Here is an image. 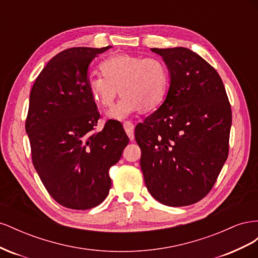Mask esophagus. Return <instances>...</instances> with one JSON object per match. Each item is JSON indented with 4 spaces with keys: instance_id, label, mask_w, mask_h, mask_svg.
I'll list each match as a JSON object with an SVG mask.
<instances>
[{
    "instance_id": "obj_1",
    "label": "esophagus",
    "mask_w": 258,
    "mask_h": 258,
    "mask_svg": "<svg viewBox=\"0 0 258 258\" xmlns=\"http://www.w3.org/2000/svg\"><path fill=\"white\" fill-rule=\"evenodd\" d=\"M123 128H124V131H126V134L128 135L129 139L134 140L135 139V134H134L135 124L132 123L131 121H124L123 122Z\"/></svg>"
}]
</instances>
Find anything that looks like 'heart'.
Masks as SVG:
<instances>
[{"label":"heart","mask_w":258,"mask_h":258,"mask_svg":"<svg viewBox=\"0 0 258 258\" xmlns=\"http://www.w3.org/2000/svg\"><path fill=\"white\" fill-rule=\"evenodd\" d=\"M102 75L88 80L92 100L110 107L118 95L122 98L107 113L111 119L122 120L143 111H153L162 104L169 90V70L160 58L136 54H115L100 63Z\"/></svg>","instance_id":"heart-1"}]
</instances>
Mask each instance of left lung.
Listing matches in <instances>:
<instances>
[{"label":"left lung","instance_id":"1","mask_svg":"<svg viewBox=\"0 0 258 258\" xmlns=\"http://www.w3.org/2000/svg\"><path fill=\"white\" fill-rule=\"evenodd\" d=\"M170 72L166 100L137 124L140 163L152 196L169 207L196 204L228 157L231 107L216 70L188 48H152Z\"/></svg>","mask_w":258,"mask_h":258}]
</instances>
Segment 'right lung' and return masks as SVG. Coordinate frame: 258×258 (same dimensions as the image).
Returning a JSON list of instances; mask_svg holds the SVG:
<instances>
[{"label": "right lung", "instance_id": "right-lung-1", "mask_svg": "<svg viewBox=\"0 0 258 258\" xmlns=\"http://www.w3.org/2000/svg\"><path fill=\"white\" fill-rule=\"evenodd\" d=\"M108 48L59 52L30 92L26 131L33 166L50 196L69 209L88 210L107 197L108 171L129 143L117 120L96 131L100 114L88 91V67Z\"/></svg>", "mask_w": 258, "mask_h": 258}]
</instances>
